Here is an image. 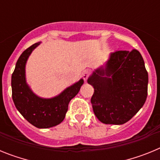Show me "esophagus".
Listing matches in <instances>:
<instances>
[{
    "instance_id": "esophagus-1",
    "label": "esophagus",
    "mask_w": 160,
    "mask_h": 160,
    "mask_svg": "<svg viewBox=\"0 0 160 160\" xmlns=\"http://www.w3.org/2000/svg\"><path fill=\"white\" fill-rule=\"evenodd\" d=\"M88 76H89V71L88 70H85V71L82 73V78L85 81H87V78H88Z\"/></svg>"
}]
</instances>
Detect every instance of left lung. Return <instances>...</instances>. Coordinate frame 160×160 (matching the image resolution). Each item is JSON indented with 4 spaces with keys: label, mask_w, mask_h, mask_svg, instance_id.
Wrapping results in <instances>:
<instances>
[{
    "label": "left lung",
    "mask_w": 160,
    "mask_h": 160,
    "mask_svg": "<svg viewBox=\"0 0 160 160\" xmlns=\"http://www.w3.org/2000/svg\"><path fill=\"white\" fill-rule=\"evenodd\" d=\"M87 82L94 87L93 111L100 122L122 125L142 107L148 96V73L136 49L111 53Z\"/></svg>",
    "instance_id": "left-lung-1"
}]
</instances>
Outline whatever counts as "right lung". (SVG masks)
<instances>
[{"mask_svg": "<svg viewBox=\"0 0 160 160\" xmlns=\"http://www.w3.org/2000/svg\"><path fill=\"white\" fill-rule=\"evenodd\" d=\"M40 44H33L21 54L12 74L11 86L18 111L29 123L44 129L55 127L64 120L69 102L79 92L84 80L81 78L54 97L42 98L35 94L26 81L25 66L32 52Z\"/></svg>", "mask_w": 160, "mask_h": 160, "instance_id": "1", "label": "right lung"}]
</instances>
